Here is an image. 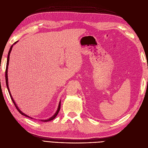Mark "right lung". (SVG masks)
I'll list each match as a JSON object with an SVG mask.
<instances>
[{
    "mask_svg": "<svg viewBox=\"0 0 148 148\" xmlns=\"http://www.w3.org/2000/svg\"><path fill=\"white\" fill-rule=\"evenodd\" d=\"M17 42H18V41H17L16 42H15L14 44H13V45H12V46H11V47H10V50H9V51H8V53L7 61V66H6V70H5V80H6V85H7V89H8V92H9L10 96L11 99H12V101H13V104H14L15 106L16 107V109H17L18 110V112H20L21 115H23L25 116V117H29V118H30V119H33L32 117H29V116H28V115H27L26 114H25V113H23V112H21V110H20V109L18 108V107L17 106V105H16V102H15L14 99H13V97H12V95H11V92H10V91L9 87H8V64H9L10 54V52H11V51H12V49L13 46L14 45V44H15ZM60 102H61V101H60V102H59V106H58V108H57V111L56 112V113H55L54 114H53V115L51 117L47 119V120H39V121H41V122H49V121H51V120H53V119H54L56 117V116L57 115V114H59V110H60Z\"/></svg>",
    "mask_w": 148,
    "mask_h": 148,
    "instance_id": "obj_1",
    "label": "right lung"
}]
</instances>
